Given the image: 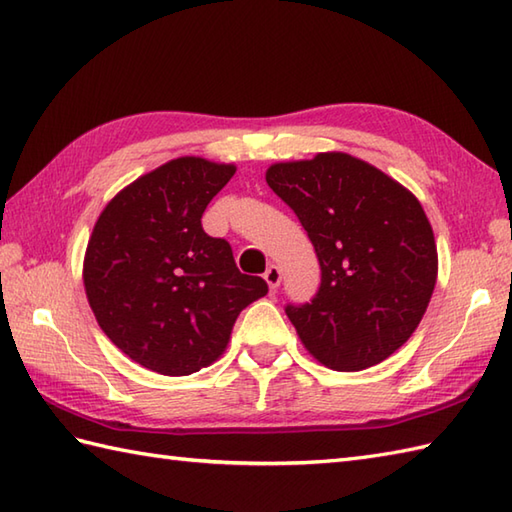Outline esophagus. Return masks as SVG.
<instances>
[{"label": "esophagus", "instance_id": "1", "mask_svg": "<svg viewBox=\"0 0 512 512\" xmlns=\"http://www.w3.org/2000/svg\"><path fill=\"white\" fill-rule=\"evenodd\" d=\"M264 279H266V284L270 286V290H277L279 284H281V270H279V266L270 264V266L266 268Z\"/></svg>", "mask_w": 512, "mask_h": 512}]
</instances>
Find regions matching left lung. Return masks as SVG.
Masks as SVG:
<instances>
[{
  "instance_id": "8db88e82",
  "label": "left lung",
  "mask_w": 512,
  "mask_h": 512,
  "mask_svg": "<svg viewBox=\"0 0 512 512\" xmlns=\"http://www.w3.org/2000/svg\"><path fill=\"white\" fill-rule=\"evenodd\" d=\"M266 182L306 228L321 284L286 314L308 352L336 372L394 354L418 328L438 277V250L416 195L347 154L279 162Z\"/></svg>"
}]
</instances>
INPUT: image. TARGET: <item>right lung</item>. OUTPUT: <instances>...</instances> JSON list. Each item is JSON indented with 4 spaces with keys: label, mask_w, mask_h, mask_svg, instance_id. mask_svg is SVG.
Here are the masks:
<instances>
[{
    "label": "right lung",
    "mask_w": 512,
    "mask_h": 512,
    "mask_svg": "<svg viewBox=\"0 0 512 512\" xmlns=\"http://www.w3.org/2000/svg\"><path fill=\"white\" fill-rule=\"evenodd\" d=\"M233 165L178 158L129 184L105 206L85 250L83 281L101 330L132 361L189 376L224 352L233 323L264 297L239 273L233 248L202 228V213Z\"/></svg>",
    "instance_id": "add662e5"
}]
</instances>
